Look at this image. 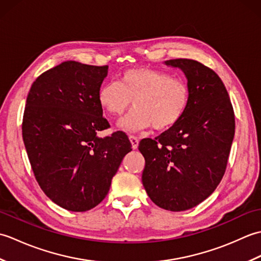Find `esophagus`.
<instances>
[{"label":"esophagus","mask_w":261,"mask_h":261,"mask_svg":"<svg viewBox=\"0 0 261 261\" xmlns=\"http://www.w3.org/2000/svg\"><path fill=\"white\" fill-rule=\"evenodd\" d=\"M129 139H130V142L132 145V149H137L138 146H139V140H138V138L135 136H130Z\"/></svg>","instance_id":"obj_1"}]
</instances>
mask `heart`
<instances>
[{
    "mask_svg": "<svg viewBox=\"0 0 261 261\" xmlns=\"http://www.w3.org/2000/svg\"><path fill=\"white\" fill-rule=\"evenodd\" d=\"M97 101L109 115L119 118L135 110L122 120L120 129L137 132L147 127L157 131L170 129L185 114L190 103V87L181 79L162 70L138 67L125 70L120 83L109 82L99 87Z\"/></svg>",
    "mask_w": 261,
    "mask_h": 261,
    "instance_id": "1",
    "label": "heart"
}]
</instances>
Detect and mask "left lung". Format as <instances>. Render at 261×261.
<instances>
[{
	"mask_svg": "<svg viewBox=\"0 0 261 261\" xmlns=\"http://www.w3.org/2000/svg\"><path fill=\"white\" fill-rule=\"evenodd\" d=\"M165 64L185 74L190 103L178 123L140 141L146 160L142 184L159 207L180 212L206 199L222 179L234 137V113L215 71L192 59Z\"/></svg>",
	"mask_w": 261,
	"mask_h": 261,
	"instance_id": "1",
	"label": "left lung"
}]
</instances>
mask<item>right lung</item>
Instances as JSON below:
<instances>
[{
	"label": "right lung",
	"instance_id": "add662e5",
	"mask_svg": "<svg viewBox=\"0 0 261 261\" xmlns=\"http://www.w3.org/2000/svg\"><path fill=\"white\" fill-rule=\"evenodd\" d=\"M108 69L67 60L39 76L27 97L22 137L33 174L54 203L73 212L103 201L132 150L124 132L97 136L110 127L97 101Z\"/></svg>",
	"mask_w": 261,
	"mask_h": 261
}]
</instances>
